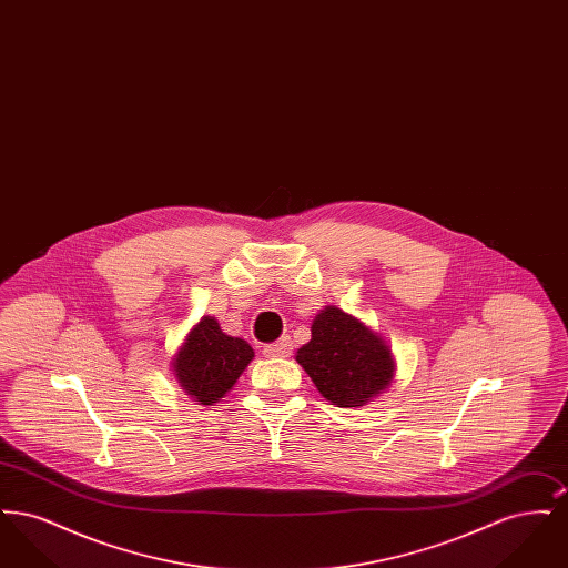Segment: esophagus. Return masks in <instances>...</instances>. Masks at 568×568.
<instances>
[{"mask_svg":"<svg viewBox=\"0 0 568 568\" xmlns=\"http://www.w3.org/2000/svg\"><path fill=\"white\" fill-rule=\"evenodd\" d=\"M264 355H268V357H290L292 355V338L283 336L276 343L266 345L264 347Z\"/></svg>","mask_w":568,"mask_h":568,"instance_id":"esophagus-1","label":"esophagus"}]
</instances>
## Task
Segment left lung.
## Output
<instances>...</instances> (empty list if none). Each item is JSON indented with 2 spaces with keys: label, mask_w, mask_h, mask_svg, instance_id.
Segmentation results:
<instances>
[{
  "label": "left lung",
  "mask_w": 568,
  "mask_h": 568,
  "mask_svg": "<svg viewBox=\"0 0 568 568\" xmlns=\"http://www.w3.org/2000/svg\"><path fill=\"white\" fill-rule=\"evenodd\" d=\"M296 362L325 400L341 408L373 403L396 377V359L387 341L332 304L315 315L311 341L297 349Z\"/></svg>",
  "instance_id": "8db88e82"
}]
</instances>
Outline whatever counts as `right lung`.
<instances>
[{
    "instance_id": "obj_1",
    "label": "right lung",
    "mask_w": 568,
    "mask_h": 568,
    "mask_svg": "<svg viewBox=\"0 0 568 568\" xmlns=\"http://www.w3.org/2000/svg\"><path fill=\"white\" fill-rule=\"evenodd\" d=\"M253 357L246 341L227 336L215 317L204 315L172 355L170 371L195 405L211 406L225 398Z\"/></svg>"
}]
</instances>
